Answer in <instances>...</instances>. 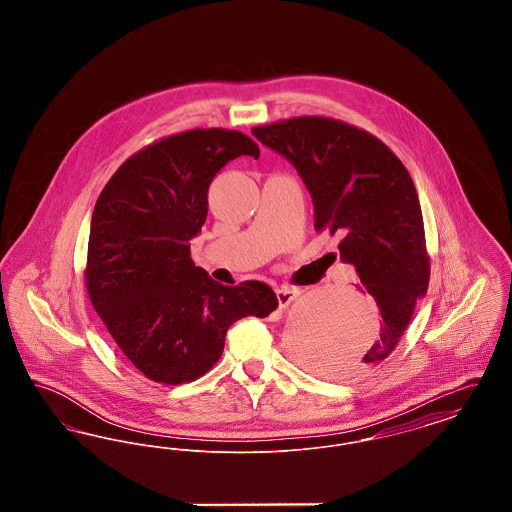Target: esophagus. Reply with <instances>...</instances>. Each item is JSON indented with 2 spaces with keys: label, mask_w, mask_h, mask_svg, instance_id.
<instances>
[{
  "label": "esophagus",
  "mask_w": 512,
  "mask_h": 512,
  "mask_svg": "<svg viewBox=\"0 0 512 512\" xmlns=\"http://www.w3.org/2000/svg\"><path fill=\"white\" fill-rule=\"evenodd\" d=\"M301 293L299 288H293V286H282L276 290V299H278V307L280 309H286L293 299Z\"/></svg>",
  "instance_id": "obj_1"
}]
</instances>
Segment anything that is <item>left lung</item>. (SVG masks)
<instances>
[{"mask_svg": "<svg viewBox=\"0 0 512 512\" xmlns=\"http://www.w3.org/2000/svg\"><path fill=\"white\" fill-rule=\"evenodd\" d=\"M299 172L315 207V228L343 234L340 259L353 265L380 309V338L359 361L311 343L301 359L324 376H353L393 351L428 290L430 261L413 178L378 138L326 117H297L251 130Z\"/></svg>", "mask_w": 512, "mask_h": 512, "instance_id": "obj_1", "label": "left lung"}]
</instances>
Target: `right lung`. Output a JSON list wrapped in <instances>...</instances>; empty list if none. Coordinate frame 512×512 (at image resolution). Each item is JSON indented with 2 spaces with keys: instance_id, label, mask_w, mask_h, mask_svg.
I'll return each mask as SVG.
<instances>
[{
  "instance_id": "right-lung-1",
  "label": "right lung",
  "mask_w": 512,
  "mask_h": 512,
  "mask_svg": "<svg viewBox=\"0 0 512 512\" xmlns=\"http://www.w3.org/2000/svg\"><path fill=\"white\" fill-rule=\"evenodd\" d=\"M240 155L259 159V146L242 132L188 130L132 155L99 194L88 293L122 353L153 382L178 386L203 376L236 320L278 307L267 284L222 286L190 257L209 186Z\"/></svg>"
}]
</instances>
